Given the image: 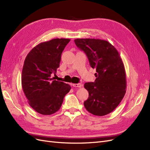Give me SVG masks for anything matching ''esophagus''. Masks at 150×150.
<instances>
[{
    "mask_svg": "<svg viewBox=\"0 0 150 150\" xmlns=\"http://www.w3.org/2000/svg\"><path fill=\"white\" fill-rule=\"evenodd\" d=\"M72 86H73L74 87L81 88V86H82V84H80V83H78V84H72Z\"/></svg>",
    "mask_w": 150,
    "mask_h": 150,
    "instance_id": "obj_1",
    "label": "esophagus"
}]
</instances>
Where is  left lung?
<instances>
[{
  "mask_svg": "<svg viewBox=\"0 0 150 150\" xmlns=\"http://www.w3.org/2000/svg\"><path fill=\"white\" fill-rule=\"evenodd\" d=\"M74 42L84 52L91 67L96 71L94 82L84 84L89 93L84 107L94 115H106L119 105L126 93V72L120 54L104 40L76 39Z\"/></svg>",
  "mask_w": 150,
  "mask_h": 150,
  "instance_id": "1",
  "label": "left lung"
}]
</instances>
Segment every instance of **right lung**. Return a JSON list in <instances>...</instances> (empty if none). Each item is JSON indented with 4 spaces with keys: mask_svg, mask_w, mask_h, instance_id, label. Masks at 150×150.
I'll return each instance as SVG.
<instances>
[{
    "mask_svg": "<svg viewBox=\"0 0 150 150\" xmlns=\"http://www.w3.org/2000/svg\"><path fill=\"white\" fill-rule=\"evenodd\" d=\"M69 39H54L39 44L26 56L22 72V86L30 107L38 113L50 115L57 112L71 86L53 80L59 67L61 54Z\"/></svg>",
    "mask_w": 150,
    "mask_h": 150,
    "instance_id": "add662e5",
    "label": "right lung"
}]
</instances>
